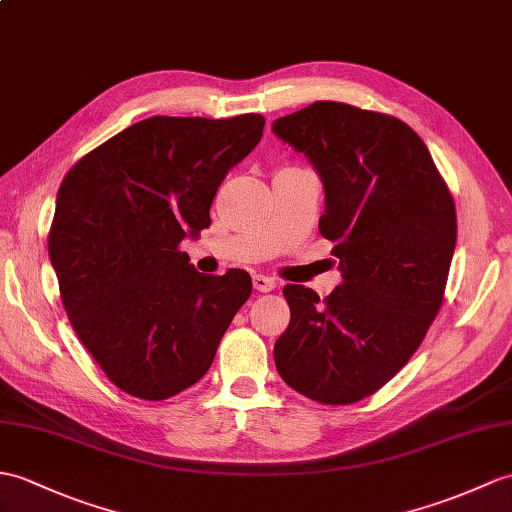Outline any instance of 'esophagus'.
I'll list each match as a JSON object with an SVG mask.
<instances>
[{
	"instance_id": "esophagus-1",
	"label": "esophagus",
	"mask_w": 512,
	"mask_h": 512,
	"mask_svg": "<svg viewBox=\"0 0 512 512\" xmlns=\"http://www.w3.org/2000/svg\"><path fill=\"white\" fill-rule=\"evenodd\" d=\"M253 285H255L257 292H272V290L277 288V281L266 277V275H255L253 277Z\"/></svg>"
}]
</instances>
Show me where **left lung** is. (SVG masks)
<instances>
[{
	"label": "left lung",
	"instance_id": "left-lung-1",
	"mask_svg": "<svg viewBox=\"0 0 512 512\" xmlns=\"http://www.w3.org/2000/svg\"><path fill=\"white\" fill-rule=\"evenodd\" d=\"M272 130L323 178L318 229L342 270L323 301L285 285L290 325L275 342V364L301 395L347 406L390 382L434 323L456 248V205L423 139L397 117L314 102Z\"/></svg>",
	"mask_w": 512,
	"mask_h": 512
}]
</instances>
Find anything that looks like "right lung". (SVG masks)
<instances>
[{
	"mask_svg": "<svg viewBox=\"0 0 512 512\" xmlns=\"http://www.w3.org/2000/svg\"><path fill=\"white\" fill-rule=\"evenodd\" d=\"M266 120L154 115L85 154L63 178L47 235L76 336L111 382L170 399L209 371L253 292L246 270L202 275L181 242L211 224L220 183Z\"/></svg>",
	"mask_w": 512,
	"mask_h": 512,
	"instance_id": "obj_1",
	"label": "right lung"
}]
</instances>
